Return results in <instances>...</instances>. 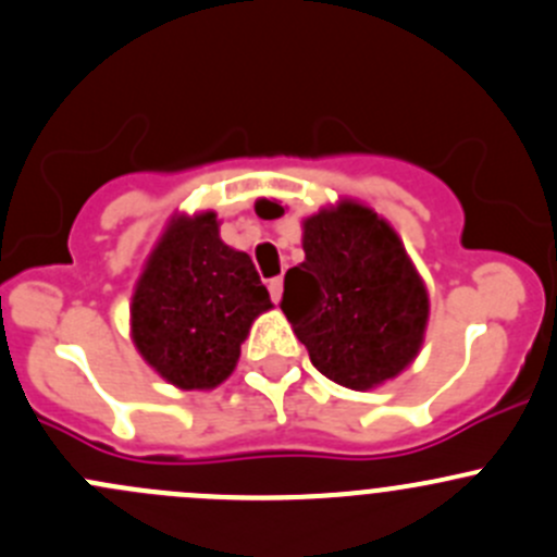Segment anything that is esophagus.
<instances>
[{"instance_id": "1", "label": "esophagus", "mask_w": 557, "mask_h": 557, "mask_svg": "<svg viewBox=\"0 0 557 557\" xmlns=\"http://www.w3.org/2000/svg\"><path fill=\"white\" fill-rule=\"evenodd\" d=\"M268 292H271L273 302H278L281 300V292H284V278L276 276V278L268 281Z\"/></svg>"}]
</instances>
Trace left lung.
I'll return each mask as SVG.
<instances>
[{
  "label": "left lung",
  "mask_w": 557,
  "mask_h": 557,
  "mask_svg": "<svg viewBox=\"0 0 557 557\" xmlns=\"http://www.w3.org/2000/svg\"><path fill=\"white\" fill-rule=\"evenodd\" d=\"M257 211H281L260 200ZM306 260L284 276L281 311L321 375L354 392L392 381L418 357L429 292L397 231L343 198L302 220Z\"/></svg>",
  "instance_id": "left-lung-1"
}]
</instances>
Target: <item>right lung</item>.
Wrapping results in <instances>:
<instances>
[{
    "label": "right lung",
    "instance_id": "1",
    "mask_svg": "<svg viewBox=\"0 0 557 557\" xmlns=\"http://www.w3.org/2000/svg\"><path fill=\"white\" fill-rule=\"evenodd\" d=\"M273 302L246 251L220 238L214 211L174 214L131 297V341L163 381L209 392L236 370L240 343Z\"/></svg>",
    "mask_w": 557,
    "mask_h": 557
}]
</instances>
